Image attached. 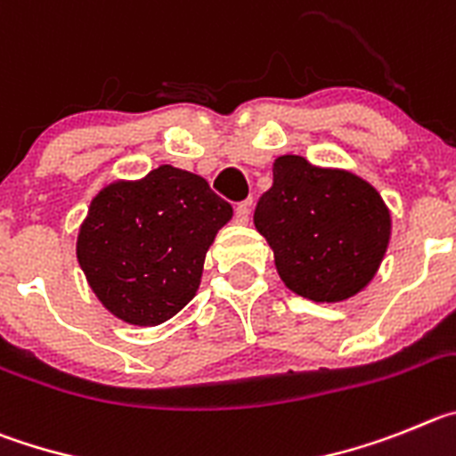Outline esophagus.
<instances>
[{"label": "esophagus", "mask_w": 456, "mask_h": 456, "mask_svg": "<svg viewBox=\"0 0 456 456\" xmlns=\"http://www.w3.org/2000/svg\"><path fill=\"white\" fill-rule=\"evenodd\" d=\"M249 207H252L249 200H245V202H240L236 207V216H233V218H236L238 224H245L249 220Z\"/></svg>", "instance_id": "1"}]
</instances>
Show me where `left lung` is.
Instances as JSON below:
<instances>
[{"label": "left lung", "mask_w": 456, "mask_h": 456, "mask_svg": "<svg viewBox=\"0 0 456 456\" xmlns=\"http://www.w3.org/2000/svg\"><path fill=\"white\" fill-rule=\"evenodd\" d=\"M254 224L281 281L314 302H343L366 289L391 238V213L370 183L295 154L273 163Z\"/></svg>", "instance_id": "1"}]
</instances>
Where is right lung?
<instances>
[{"label": "right lung", "instance_id": "1", "mask_svg": "<svg viewBox=\"0 0 456 456\" xmlns=\"http://www.w3.org/2000/svg\"><path fill=\"white\" fill-rule=\"evenodd\" d=\"M232 204L207 179L172 166L113 182L90 202L77 258L102 305L129 325H161L195 297Z\"/></svg>", "mask_w": 456, "mask_h": 456}]
</instances>
